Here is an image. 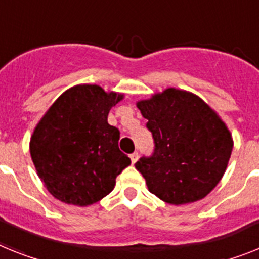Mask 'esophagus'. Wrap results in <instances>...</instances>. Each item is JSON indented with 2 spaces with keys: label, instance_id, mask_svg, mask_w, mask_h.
<instances>
[{
  "label": "esophagus",
  "instance_id": "obj_1",
  "mask_svg": "<svg viewBox=\"0 0 259 259\" xmlns=\"http://www.w3.org/2000/svg\"><path fill=\"white\" fill-rule=\"evenodd\" d=\"M130 159H132V163H133V164H134V163H136L137 160H138V153H137V151H136V153L130 154Z\"/></svg>",
  "mask_w": 259,
  "mask_h": 259
}]
</instances>
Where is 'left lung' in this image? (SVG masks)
Listing matches in <instances>:
<instances>
[{"instance_id": "8db88e82", "label": "left lung", "mask_w": 259, "mask_h": 259, "mask_svg": "<svg viewBox=\"0 0 259 259\" xmlns=\"http://www.w3.org/2000/svg\"><path fill=\"white\" fill-rule=\"evenodd\" d=\"M154 138V153L136 168L147 188L174 205L213 190L227 170L233 140L223 119L199 96L168 88L137 103Z\"/></svg>"}]
</instances>
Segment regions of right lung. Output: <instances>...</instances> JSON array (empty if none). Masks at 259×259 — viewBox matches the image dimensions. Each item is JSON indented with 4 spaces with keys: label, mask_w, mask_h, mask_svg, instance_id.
<instances>
[{
    "label": "right lung",
    "mask_w": 259,
    "mask_h": 259,
    "mask_svg": "<svg viewBox=\"0 0 259 259\" xmlns=\"http://www.w3.org/2000/svg\"><path fill=\"white\" fill-rule=\"evenodd\" d=\"M123 99L95 84L67 89L39 121L30 141L38 177L52 196L87 207L105 197L130 158L118 147L119 130L108 123Z\"/></svg>",
    "instance_id": "1"
}]
</instances>
